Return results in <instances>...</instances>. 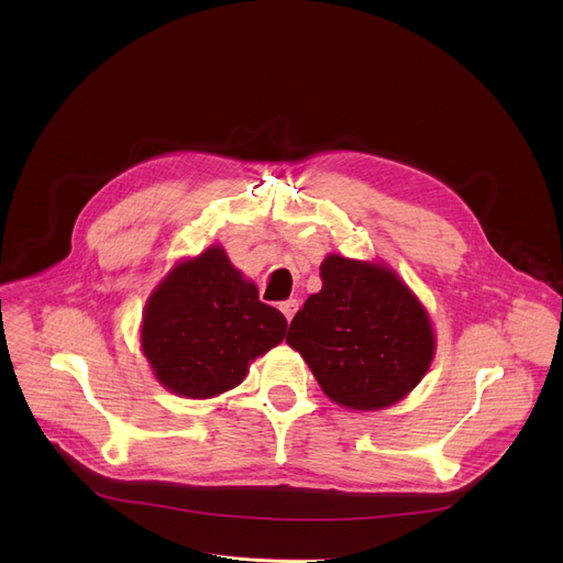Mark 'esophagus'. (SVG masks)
Instances as JSON below:
<instances>
[{"mask_svg":"<svg viewBox=\"0 0 563 563\" xmlns=\"http://www.w3.org/2000/svg\"><path fill=\"white\" fill-rule=\"evenodd\" d=\"M278 307H280V311H283V313H285V318H287V320H291V318H294V313H296V311H298V300H294V298H289V300H285V302H280V305H278Z\"/></svg>","mask_w":563,"mask_h":563,"instance_id":"obj_1","label":"esophagus"}]
</instances>
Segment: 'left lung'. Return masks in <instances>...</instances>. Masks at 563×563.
<instances>
[{
  "label": "left lung",
  "mask_w": 563,
  "mask_h": 563,
  "mask_svg": "<svg viewBox=\"0 0 563 563\" xmlns=\"http://www.w3.org/2000/svg\"><path fill=\"white\" fill-rule=\"evenodd\" d=\"M323 289L294 316L287 345L318 385L350 410H383L406 398L434 358L430 316L389 267L330 254Z\"/></svg>",
  "instance_id": "obj_1"
}]
</instances>
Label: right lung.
<instances>
[{
	"mask_svg": "<svg viewBox=\"0 0 563 563\" xmlns=\"http://www.w3.org/2000/svg\"><path fill=\"white\" fill-rule=\"evenodd\" d=\"M287 320L261 302L224 250L180 261L146 300L142 352L169 391L211 398L243 383L250 363L285 339Z\"/></svg>",
	"mask_w": 563,
	"mask_h": 563,
	"instance_id": "1",
	"label": "right lung"
}]
</instances>
